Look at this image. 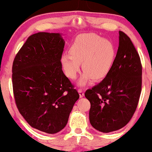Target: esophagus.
I'll return each instance as SVG.
<instances>
[{"instance_id": "34e87169", "label": "esophagus", "mask_w": 152, "mask_h": 152, "mask_svg": "<svg viewBox=\"0 0 152 152\" xmlns=\"http://www.w3.org/2000/svg\"><path fill=\"white\" fill-rule=\"evenodd\" d=\"M78 93H79V94H80V98H82V97H83V96H84V92H83V91L82 89H78Z\"/></svg>"}]
</instances>
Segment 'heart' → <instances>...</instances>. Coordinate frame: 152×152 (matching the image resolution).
I'll use <instances>...</instances> for the list:
<instances>
[{
  "instance_id": "obj_1",
  "label": "heart",
  "mask_w": 152,
  "mask_h": 152,
  "mask_svg": "<svg viewBox=\"0 0 152 152\" xmlns=\"http://www.w3.org/2000/svg\"><path fill=\"white\" fill-rule=\"evenodd\" d=\"M117 51L111 40L94 33L82 34L70 46L69 53H64L61 64L65 75L72 80L77 76L82 63L83 72L79 81L85 86L94 79L99 81L109 75L115 64Z\"/></svg>"
}]
</instances>
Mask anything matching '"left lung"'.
<instances>
[{"instance_id":"left-lung-1","label":"left lung","mask_w":152,"mask_h":152,"mask_svg":"<svg viewBox=\"0 0 152 152\" xmlns=\"http://www.w3.org/2000/svg\"><path fill=\"white\" fill-rule=\"evenodd\" d=\"M119 47L112 69L85 96L91 103L89 120L94 128L109 133L123 128L133 117L141 92L142 66L128 35L119 32Z\"/></svg>"}]
</instances>
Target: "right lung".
Returning <instances> with one entry per match:
<instances>
[{"label": "right lung", "mask_w": 152, "mask_h": 152, "mask_svg": "<svg viewBox=\"0 0 152 152\" xmlns=\"http://www.w3.org/2000/svg\"><path fill=\"white\" fill-rule=\"evenodd\" d=\"M59 33L30 35L14 58L12 83L19 112L32 128L54 134L66 126L80 96L64 74Z\"/></svg>", "instance_id": "right-lung-1"}]
</instances>
